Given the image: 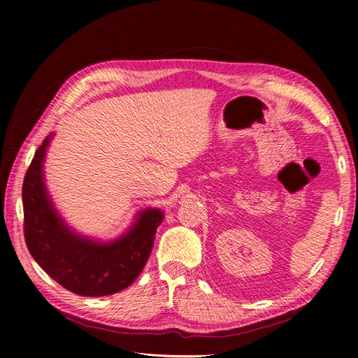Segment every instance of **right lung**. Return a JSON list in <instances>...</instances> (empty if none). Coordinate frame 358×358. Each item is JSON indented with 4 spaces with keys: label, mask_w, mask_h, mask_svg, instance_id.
I'll list each match as a JSON object with an SVG mask.
<instances>
[{
    "label": "right lung",
    "mask_w": 358,
    "mask_h": 358,
    "mask_svg": "<svg viewBox=\"0 0 358 358\" xmlns=\"http://www.w3.org/2000/svg\"><path fill=\"white\" fill-rule=\"evenodd\" d=\"M50 138L52 134L38 146L22 185L28 251L52 279L74 294H115L131 285L143 270L164 212L149 208L138 212L131 229L112 242L74 233L57 212L43 176Z\"/></svg>",
    "instance_id": "add662e5"
}]
</instances>
